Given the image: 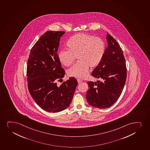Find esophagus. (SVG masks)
Returning a JSON list of instances; mask_svg holds the SVG:
<instances>
[{
    "instance_id": "obj_1",
    "label": "esophagus",
    "mask_w": 150,
    "mask_h": 150,
    "mask_svg": "<svg viewBox=\"0 0 150 150\" xmlns=\"http://www.w3.org/2000/svg\"><path fill=\"white\" fill-rule=\"evenodd\" d=\"M77 81L78 83H79V84H80V83H81L82 82V80H81L79 79H77Z\"/></svg>"
}]
</instances>
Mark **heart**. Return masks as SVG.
I'll return each instance as SVG.
<instances>
[{"label": "heart", "instance_id": "obj_1", "mask_svg": "<svg viewBox=\"0 0 150 150\" xmlns=\"http://www.w3.org/2000/svg\"><path fill=\"white\" fill-rule=\"evenodd\" d=\"M68 50L63 49L57 54L61 64L68 67L76 57L77 63L67 70L69 76L83 78L87 76L89 67L94 68L100 64L104 56L105 46L98 37L88 34L74 35L67 43Z\"/></svg>", "mask_w": 150, "mask_h": 150}]
</instances>
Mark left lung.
Instances as JSON below:
<instances>
[{
    "label": "left lung",
    "mask_w": 150,
    "mask_h": 150,
    "mask_svg": "<svg viewBox=\"0 0 150 150\" xmlns=\"http://www.w3.org/2000/svg\"><path fill=\"white\" fill-rule=\"evenodd\" d=\"M108 47L102 61L94 69L91 75L101 78L103 81L87 82L89 89L86 94L91 105L105 109L113 105L122 93L127 72L125 59L118 43L107 33Z\"/></svg>",
    "instance_id": "1"
}]
</instances>
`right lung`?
<instances>
[{"mask_svg": "<svg viewBox=\"0 0 150 150\" xmlns=\"http://www.w3.org/2000/svg\"><path fill=\"white\" fill-rule=\"evenodd\" d=\"M64 31H47L31 50L27 67L28 90L41 108L49 112H59L68 107L72 102L77 80L70 77L57 86L65 76L57 57L60 37Z\"/></svg>", "mask_w": 150, "mask_h": 150, "instance_id": "add662e5", "label": "right lung"}]
</instances>
